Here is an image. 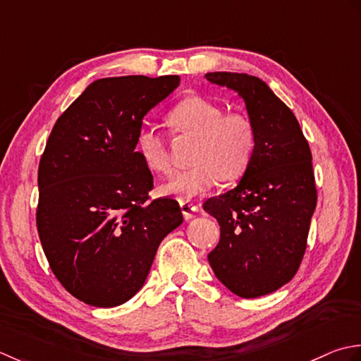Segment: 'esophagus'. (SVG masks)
I'll list each match as a JSON object with an SVG mask.
<instances>
[{
    "label": "esophagus",
    "instance_id": "34e87169",
    "mask_svg": "<svg viewBox=\"0 0 361 361\" xmlns=\"http://www.w3.org/2000/svg\"><path fill=\"white\" fill-rule=\"evenodd\" d=\"M180 210H182V215H183V218L187 219H191L195 216V213L197 212V205L196 204H193V202H187V201H183V202H180Z\"/></svg>",
    "mask_w": 361,
    "mask_h": 361
}]
</instances>
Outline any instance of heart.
<instances>
[{"instance_id": "b5f03b06", "label": "heart", "mask_w": 361, "mask_h": 361, "mask_svg": "<svg viewBox=\"0 0 361 361\" xmlns=\"http://www.w3.org/2000/svg\"><path fill=\"white\" fill-rule=\"evenodd\" d=\"M168 123L182 134L196 137L193 164L161 185L165 195L191 200L209 191L218 180L233 182L247 170L255 149V129L241 114H223L219 106L200 97L180 101ZM135 148L152 171L170 173L171 160L165 138L156 128L145 126L137 132Z\"/></svg>"}]
</instances>
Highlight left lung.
Masks as SVG:
<instances>
[{
	"instance_id": "obj_1",
	"label": "left lung",
	"mask_w": 361,
	"mask_h": 361,
	"mask_svg": "<svg viewBox=\"0 0 361 361\" xmlns=\"http://www.w3.org/2000/svg\"><path fill=\"white\" fill-rule=\"evenodd\" d=\"M205 78L238 93L255 129L254 156L237 187L204 202L221 232L207 259L233 294L264 296L291 281L305 252L316 207L312 152L296 116L262 79L231 71Z\"/></svg>"
}]
</instances>
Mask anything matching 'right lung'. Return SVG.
I'll use <instances>...</instances> for the list:
<instances>
[{
    "label": "right lung",
    "mask_w": 361,
    "mask_h": 361,
    "mask_svg": "<svg viewBox=\"0 0 361 361\" xmlns=\"http://www.w3.org/2000/svg\"><path fill=\"white\" fill-rule=\"evenodd\" d=\"M179 84V76L98 79L51 130L37 229L59 282L88 305L134 298L161 240L183 221L174 200L148 202L152 174L135 151L143 116Z\"/></svg>",
    "instance_id": "1"
}]
</instances>
